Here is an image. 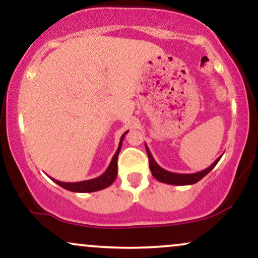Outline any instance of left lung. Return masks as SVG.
Here are the masks:
<instances>
[{"label":"left lung","instance_id":"8db88e82","mask_svg":"<svg viewBox=\"0 0 258 258\" xmlns=\"http://www.w3.org/2000/svg\"><path fill=\"white\" fill-rule=\"evenodd\" d=\"M146 149H147V154L148 158H149V167L150 171H152V174L155 177L159 182L162 183H167V184H172V185H189V184H194V183L199 182L201 178L206 176L210 171L214 168L217 162L220 161V158L216 159V161L211 166H209L205 170L200 171V172H195V173H174V172H170V171L164 170L161 166H159L156 164V161L154 160L152 153H150L149 148L147 147L146 144Z\"/></svg>","mask_w":258,"mask_h":258}]
</instances>
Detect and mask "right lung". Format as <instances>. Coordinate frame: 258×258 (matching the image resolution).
<instances>
[{
	"mask_svg": "<svg viewBox=\"0 0 258 258\" xmlns=\"http://www.w3.org/2000/svg\"><path fill=\"white\" fill-rule=\"evenodd\" d=\"M127 131L121 136L119 147H117L116 153L112 156L110 165H109L108 168L105 170V172L100 174L99 177H96L93 179L88 180H82V182H74V183H65L60 182V180L53 179V182L57 183L58 185L63 186L64 189L70 191H75V193H92V191H98L102 190V189L108 188L109 185H111L114 183V180L116 179L117 176V156H119V153L121 150V146H122V141L125 138V135Z\"/></svg>",
	"mask_w": 258,
	"mask_h": 258,
	"instance_id": "obj_1",
	"label": "right lung"
}]
</instances>
